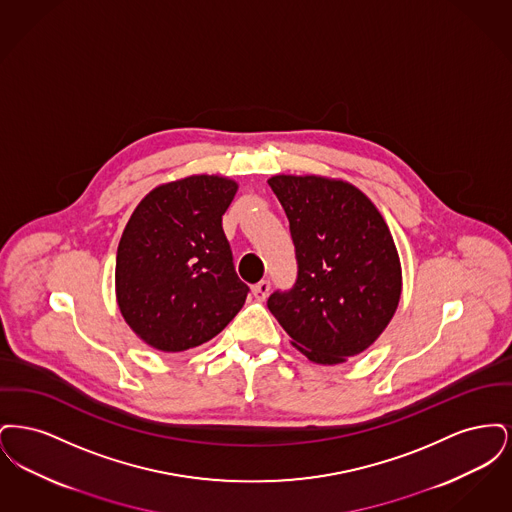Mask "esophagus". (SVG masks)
Returning <instances> with one entry per match:
<instances>
[{
	"mask_svg": "<svg viewBox=\"0 0 512 512\" xmlns=\"http://www.w3.org/2000/svg\"><path fill=\"white\" fill-rule=\"evenodd\" d=\"M270 293V282L268 280H261L259 284L253 286V295L257 301H265Z\"/></svg>",
	"mask_w": 512,
	"mask_h": 512,
	"instance_id": "1",
	"label": "esophagus"
}]
</instances>
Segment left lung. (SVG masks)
<instances>
[{
  "instance_id": "left-lung-1",
  "label": "left lung",
  "mask_w": 512,
  "mask_h": 512,
  "mask_svg": "<svg viewBox=\"0 0 512 512\" xmlns=\"http://www.w3.org/2000/svg\"><path fill=\"white\" fill-rule=\"evenodd\" d=\"M268 186L290 220L297 280L268 297L292 345L317 365H340L388 328L401 297V261L376 205L353 184L276 174Z\"/></svg>"
}]
</instances>
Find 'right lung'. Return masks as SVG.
I'll return each mask as SVG.
<instances>
[{"instance_id":"add662e5","label":"right lung","mask_w":512,"mask_h":512,"mask_svg":"<svg viewBox=\"0 0 512 512\" xmlns=\"http://www.w3.org/2000/svg\"><path fill=\"white\" fill-rule=\"evenodd\" d=\"M238 182L192 174L153 188L126 222L115 292L124 322L149 347L178 353L213 340L244 307L222 215Z\"/></svg>"}]
</instances>
